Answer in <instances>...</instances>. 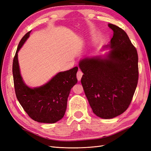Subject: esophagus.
Wrapping results in <instances>:
<instances>
[{
	"label": "esophagus",
	"mask_w": 151,
	"mask_h": 151,
	"mask_svg": "<svg viewBox=\"0 0 151 151\" xmlns=\"http://www.w3.org/2000/svg\"><path fill=\"white\" fill-rule=\"evenodd\" d=\"M83 72L79 70L78 72H77V79H78V81H81L82 77H83Z\"/></svg>",
	"instance_id": "esophagus-1"
}]
</instances>
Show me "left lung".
Instances as JSON below:
<instances>
[{"label":"left lung","instance_id":"1","mask_svg":"<svg viewBox=\"0 0 151 151\" xmlns=\"http://www.w3.org/2000/svg\"><path fill=\"white\" fill-rule=\"evenodd\" d=\"M113 31L106 57H85L79 66L85 94L96 115L110 119L127 110L139 79L138 54L129 36L119 27L108 24Z\"/></svg>","mask_w":151,"mask_h":151}]
</instances>
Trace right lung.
<instances>
[{
	"mask_svg": "<svg viewBox=\"0 0 151 151\" xmlns=\"http://www.w3.org/2000/svg\"><path fill=\"white\" fill-rule=\"evenodd\" d=\"M30 33L28 32L21 40L13 60L12 74L16 95L24 111L33 120L54 123L65 115L68 95L72 87L77 83L76 74L78 67L58 72L42 86L29 88L21 76L17 53L29 38Z\"/></svg>",
	"mask_w": 151,
	"mask_h": 151,
	"instance_id": "right-lung-1",
	"label": "right lung"
}]
</instances>
